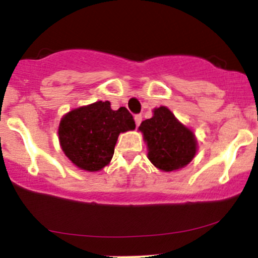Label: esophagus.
<instances>
[{
    "label": "esophagus",
    "instance_id": "obj_1",
    "mask_svg": "<svg viewBox=\"0 0 258 258\" xmlns=\"http://www.w3.org/2000/svg\"><path fill=\"white\" fill-rule=\"evenodd\" d=\"M135 122H136V126L138 127L141 124V122H142V115H136L135 116Z\"/></svg>",
    "mask_w": 258,
    "mask_h": 258
}]
</instances>
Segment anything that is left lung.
<instances>
[{"instance_id":"1","label":"left lung","mask_w":258,"mask_h":258,"mask_svg":"<svg viewBox=\"0 0 258 258\" xmlns=\"http://www.w3.org/2000/svg\"><path fill=\"white\" fill-rule=\"evenodd\" d=\"M148 148V159L163 172L180 169L197 153V138L165 106L154 108L153 116L138 127Z\"/></svg>"}]
</instances>
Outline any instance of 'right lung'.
<instances>
[{
  "instance_id": "add662e5",
  "label": "right lung",
  "mask_w": 258,
  "mask_h": 258,
  "mask_svg": "<svg viewBox=\"0 0 258 258\" xmlns=\"http://www.w3.org/2000/svg\"><path fill=\"white\" fill-rule=\"evenodd\" d=\"M135 127L126 107L115 111L108 101H97L63 116L59 142L72 163L86 172H97L110 163L118 135Z\"/></svg>"
}]
</instances>
